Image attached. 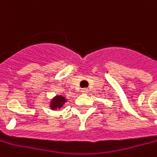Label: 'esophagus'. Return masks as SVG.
Segmentation results:
<instances>
[{"mask_svg": "<svg viewBox=\"0 0 157 157\" xmlns=\"http://www.w3.org/2000/svg\"><path fill=\"white\" fill-rule=\"evenodd\" d=\"M81 92H82V94H86V93L88 92V90L86 89V88H84V89H82Z\"/></svg>", "mask_w": 157, "mask_h": 157, "instance_id": "1", "label": "esophagus"}]
</instances>
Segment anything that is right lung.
I'll list each match as a JSON object with an SVG mask.
<instances>
[{"label": "right lung", "instance_id": "add662e5", "mask_svg": "<svg viewBox=\"0 0 157 157\" xmlns=\"http://www.w3.org/2000/svg\"><path fill=\"white\" fill-rule=\"evenodd\" d=\"M67 102V99L65 98V97H63L62 95H57L55 97L52 98V100L50 101V109H59L63 107V105Z\"/></svg>", "mask_w": 157, "mask_h": 157}]
</instances>
